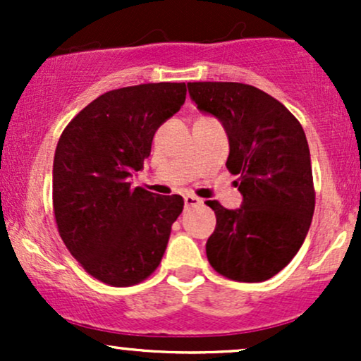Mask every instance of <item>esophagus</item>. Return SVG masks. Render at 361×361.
Returning a JSON list of instances; mask_svg holds the SVG:
<instances>
[{
    "label": "esophagus",
    "instance_id": "esophagus-1",
    "mask_svg": "<svg viewBox=\"0 0 361 361\" xmlns=\"http://www.w3.org/2000/svg\"><path fill=\"white\" fill-rule=\"evenodd\" d=\"M204 204V200L198 197H195V195H186L185 197V207L188 209V207H198Z\"/></svg>",
    "mask_w": 361,
    "mask_h": 361
}]
</instances>
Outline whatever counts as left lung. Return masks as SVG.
Wrapping results in <instances>:
<instances>
[{
    "instance_id": "1",
    "label": "left lung",
    "mask_w": 361,
    "mask_h": 361,
    "mask_svg": "<svg viewBox=\"0 0 361 361\" xmlns=\"http://www.w3.org/2000/svg\"><path fill=\"white\" fill-rule=\"evenodd\" d=\"M204 114L217 117L229 139L226 166L239 175L243 205H207L217 224L207 258L222 276L264 281L300 250L312 222L316 192L309 144L300 122L279 100L243 82H188Z\"/></svg>"
}]
</instances>
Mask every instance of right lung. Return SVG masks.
Returning <instances> with one entry per match:
<instances>
[{
    "label": "right lung",
    "mask_w": 361,
    "mask_h": 361,
    "mask_svg": "<svg viewBox=\"0 0 361 361\" xmlns=\"http://www.w3.org/2000/svg\"><path fill=\"white\" fill-rule=\"evenodd\" d=\"M185 82H147L103 93L62 132L52 169L57 229L78 263L103 283L128 287L159 267L180 195L127 181L144 168L156 130L181 109Z\"/></svg>",
    "instance_id": "right-lung-1"
}]
</instances>
